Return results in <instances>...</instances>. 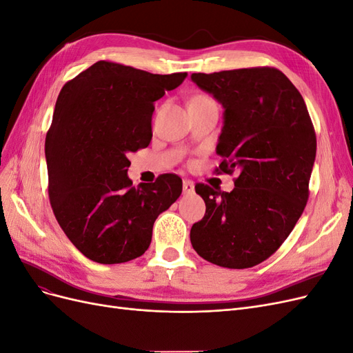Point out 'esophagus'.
I'll list each match as a JSON object with an SVG mask.
<instances>
[{
  "instance_id": "esophagus-1",
  "label": "esophagus",
  "mask_w": 353,
  "mask_h": 353,
  "mask_svg": "<svg viewBox=\"0 0 353 353\" xmlns=\"http://www.w3.org/2000/svg\"><path fill=\"white\" fill-rule=\"evenodd\" d=\"M183 191H184V194L193 193V191H194V183H193V181L184 179V181H183Z\"/></svg>"
}]
</instances>
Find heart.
Returning <instances> with one entry per match:
<instances>
[{"instance_id":"1","label":"heart","mask_w":353,"mask_h":353,"mask_svg":"<svg viewBox=\"0 0 353 353\" xmlns=\"http://www.w3.org/2000/svg\"><path fill=\"white\" fill-rule=\"evenodd\" d=\"M209 100H212L210 97H208V95H196V97L191 100V101H209Z\"/></svg>"}]
</instances>
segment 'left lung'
Returning <instances> with one entry per match:
<instances>
[{
    "mask_svg": "<svg viewBox=\"0 0 353 353\" xmlns=\"http://www.w3.org/2000/svg\"><path fill=\"white\" fill-rule=\"evenodd\" d=\"M191 79L225 109L216 170H239V176L231 193L196 184L206 213L191 227L190 240L210 263L252 268L280 249L307 203L316 154L311 116L275 68L193 73Z\"/></svg>",
    "mask_w": 353,
    "mask_h": 353,
    "instance_id": "8db88e82",
    "label": "left lung"
}]
</instances>
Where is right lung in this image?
Wrapping results in <instances>:
<instances>
[{
    "label": "right lung",
    "instance_id": "1",
    "mask_svg": "<svg viewBox=\"0 0 353 353\" xmlns=\"http://www.w3.org/2000/svg\"><path fill=\"white\" fill-rule=\"evenodd\" d=\"M185 78L100 60L61 88L46 137L48 197L88 259L112 265L141 256L156 218L181 196L175 174L134 187L126 172L128 154L152 141L153 103Z\"/></svg>",
    "mask_w": 353,
    "mask_h": 353
}]
</instances>
